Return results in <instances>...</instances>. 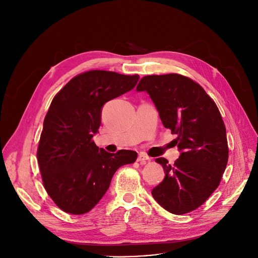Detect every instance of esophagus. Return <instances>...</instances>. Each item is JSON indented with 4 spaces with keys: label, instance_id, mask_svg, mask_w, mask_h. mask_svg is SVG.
Instances as JSON below:
<instances>
[{
    "label": "esophagus",
    "instance_id": "esophagus-1",
    "mask_svg": "<svg viewBox=\"0 0 258 258\" xmlns=\"http://www.w3.org/2000/svg\"><path fill=\"white\" fill-rule=\"evenodd\" d=\"M137 161H138V162H140V163H145V162L151 161V158H150V157H147V156H146V155H144V154H140V155L138 156Z\"/></svg>",
    "mask_w": 258,
    "mask_h": 258
}]
</instances>
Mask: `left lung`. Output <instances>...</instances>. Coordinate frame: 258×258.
<instances>
[{
    "label": "left lung",
    "instance_id": "1",
    "mask_svg": "<svg viewBox=\"0 0 258 258\" xmlns=\"http://www.w3.org/2000/svg\"><path fill=\"white\" fill-rule=\"evenodd\" d=\"M136 91L150 95L164 127L178 136L173 141L180 157L174 164L156 159L165 178L152 195L170 213L190 212L218 188L227 166V135L219 108L200 85L180 74L145 76Z\"/></svg>",
    "mask_w": 258,
    "mask_h": 258
}]
</instances>
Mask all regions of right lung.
Segmentation results:
<instances>
[{"instance_id":"right-lung-1","label":"right lung","mask_w":258,"mask_h":258,"mask_svg":"<svg viewBox=\"0 0 258 258\" xmlns=\"http://www.w3.org/2000/svg\"><path fill=\"white\" fill-rule=\"evenodd\" d=\"M139 75L93 70L72 78L53 98L44 120L37 161L48 195L64 212L90 211L110 187L116 170L137 153L105 152L92 140L105 102L135 88Z\"/></svg>"}]
</instances>
